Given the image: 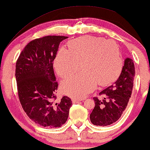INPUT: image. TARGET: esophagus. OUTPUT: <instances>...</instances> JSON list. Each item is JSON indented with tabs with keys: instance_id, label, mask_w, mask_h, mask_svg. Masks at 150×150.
<instances>
[{
	"instance_id": "34e87169",
	"label": "esophagus",
	"mask_w": 150,
	"mask_h": 150,
	"mask_svg": "<svg viewBox=\"0 0 150 150\" xmlns=\"http://www.w3.org/2000/svg\"><path fill=\"white\" fill-rule=\"evenodd\" d=\"M72 101H73V103H78L79 102L81 101V100L80 99H76V98H74V99H72Z\"/></svg>"
}]
</instances>
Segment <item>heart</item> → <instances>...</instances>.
<instances>
[{"mask_svg":"<svg viewBox=\"0 0 150 150\" xmlns=\"http://www.w3.org/2000/svg\"><path fill=\"white\" fill-rule=\"evenodd\" d=\"M69 49L62 48L54 62L57 73L66 77L62 82L64 93L73 98H84L93 91L98 83L101 86L114 81L122 71L123 59L118 45L102 37L84 36L70 41Z\"/></svg>","mask_w":150,"mask_h":150,"instance_id":"1","label":"heart"}]
</instances>
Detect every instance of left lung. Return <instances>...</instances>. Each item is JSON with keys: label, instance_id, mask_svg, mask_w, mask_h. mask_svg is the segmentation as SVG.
Instances as JSON below:
<instances>
[{"label": "left lung", "instance_id": "left-lung-1", "mask_svg": "<svg viewBox=\"0 0 150 150\" xmlns=\"http://www.w3.org/2000/svg\"><path fill=\"white\" fill-rule=\"evenodd\" d=\"M134 76L133 60L127 58L118 79L99 93L100 96H105L104 99L93 98L96 105L90 114V120L94 125H110L120 118L131 98Z\"/></svg>", "mask_w": 150, "mask_h": 150}]
</instances>
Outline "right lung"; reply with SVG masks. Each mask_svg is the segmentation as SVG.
<instances>
[{"label": "right lung", "instance_id": "obj_1", "mask_svg": "<svg viewBox=\"0 0 150 150\" xmlns=\"http://www.w3.org/2000/svg\"><path fill=\"white\" fill-rule=\"evenodd\" d=\"M67 37L46 36L30 41L16 63L18 98L28 116L39 125L60 127L69 117L71 98L57 101L58 83L53 69L60 42Z\"/></svg>", "mask_w": 150, "mask_h": 150}]
</instances>
